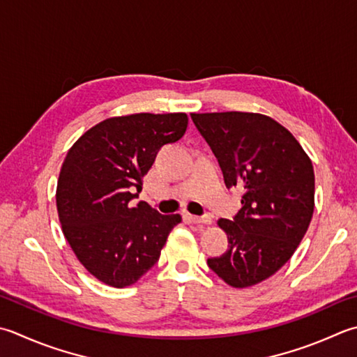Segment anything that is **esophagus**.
<instances>
[{
	"label": "esophagus",
	"mask_w": 357,
	"mask_h": 357,
	"mask_svg": "<svg viewBox=\"0 0 357 357\" xmlns=\"http://www.w3.org/2000/svg\"><path fill=\"white\" fill-rule=\"evenodd\" d=\"M190 220L195 222V225H211L213 216L211 213L202 215V216H190Z\"/></svg>",
	"instance_id": "1"
}]
</instances>
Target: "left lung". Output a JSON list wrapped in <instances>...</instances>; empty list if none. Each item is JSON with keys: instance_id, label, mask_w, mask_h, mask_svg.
<instances>
[{"instance_id": "1", "label": "left lung", "mask_w": 357, "mask_h": 357, "mask_svg": "<svg viewBox=\"0 0 357 357\" xmlns=\"http://www.w3.org/2000/svg\"><path fill=\"white\" fill-rule=\"evenodd\" d=\"M225 174L244 190L234 220L221 218L229 248L208 258L234 288L266 280L296 252L314 212V170L297 139L274 119L257 113H192Z\"/></svg>"}]
</instances>
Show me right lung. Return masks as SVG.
<instances>
[{"mask_svg": "<svg viewBox=\"0 0 357 357\" xmlns=\"http://www.w3.org/2000/svg\"><path fill=\"white\" fill-rule=\"evenodd\" d=\"M185 113L111 117L88 130L61 165L57 211L69 246L97 280L114 288L136 283L159 260L181 215H160L131 199L158 151L184 136Z\"/></svg>", "mask_w": 357, "mask_h": 357, "instance_id": "1", "label": "right lung"}]
</instances>
